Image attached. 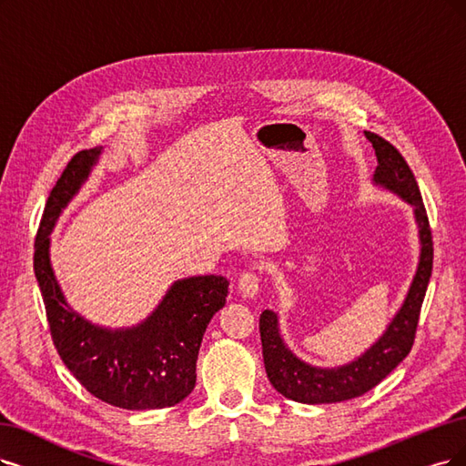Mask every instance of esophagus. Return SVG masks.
<instances>
[{"label":"esophagus","instance_id":"34e87169","mask_svg":"<svg viewBox=\"0 0 466 466\" xmlns=\"http://www.w3.org/2000/svg\"><path fill=\"white\" fill-rule=\"evenodd\" d=\"M238 291L244 298H253L259 291V274L255 268H246L238 279Z\"/></svg>","mask_w":466,"mask_h":466}]
</instances>
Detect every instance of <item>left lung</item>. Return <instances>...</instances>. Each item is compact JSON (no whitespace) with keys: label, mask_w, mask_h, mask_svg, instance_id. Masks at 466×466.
Masks as SVG:
<instances>
[{"label":"left lung","mask_w":466,"mask_h":466,"mask_svg":"<svg viewBox=\"0 0 466 466\" xmlns=\"http://www.w3.org/2000/svg\"><path fill=\"white\" fill-rule=\"evenodd\" d=\"M367 137L378 159L374 182L415 207V218L420 238V259L417 274L412 279L401 309L388 324L386 332L378 338L370 350L343 367L319 369L303 363L301 359H298L286 348L279 332L277 315L268 311V309L261 313L259 332L268 380L284 398L299 403L319 405L348 401L380 384L409 355L412 343H415L420 307L426 296L430 277H432V230H430L428 215L415 175H412V170L409 168L398 147H393L382 136L374 132H367Z\"/></svg>","instance_id":"obj_1"}]
</instances>
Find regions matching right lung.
Returning <instances> with one entry per match:
<instances>
[{
  "instance_id": "add662e5",
  "label": "right lung",
  "mask_w": 466,
  "mask_h": 466,
  "mask_svg": "<svg viewBox=\"0 0 466 466\" xmlns=\"http://www.w3.org/2000/svg\"><path fill=\"white\" fill-rule=\"evenodd\" d=\"M101 147L82 149L49 192L34 242V272L49 332L66 369L97 400L144 410L180 403L196 386L203 332L228 296L224 277H192L170 286L159 307L134 329L107 330L66 305L49 263V234L61 211L88 178Z\"/></svg>"
}]
</instances>
